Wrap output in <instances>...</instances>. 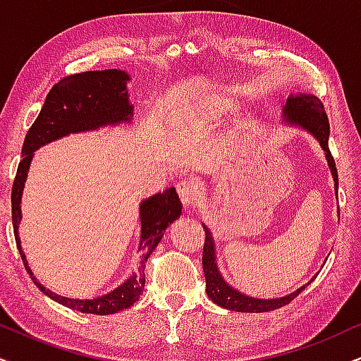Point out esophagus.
<instances>
[{
    "mask_svg": "<svg viewBox=\"0 0 361 361\" xmlns=\"http://www.w3.org/2000/svg\"><path fill=\"white\" fill-rule=\"evenodd\" d=\"M176 191L185 208L193 207L196 200V188L191 181H180V183L176 185Z\"/></svg>",
    "mask_w": 361,
    "mask_h": 361,
    "instance_id": "34e87169",
    "label": "esophagus"
}]
</instances>
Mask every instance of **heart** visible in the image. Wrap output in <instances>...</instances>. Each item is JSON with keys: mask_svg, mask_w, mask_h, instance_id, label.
Wrapping results in <instances>:
<instances>
[{"mask_svg": "<svg viewBox=\"0 0 361 361\" xmlns=\"http://www.w3.org/2000/svg\"><path fill=\"white\" fill-rule=\"evenodd\" d=\"M202 111V115L209 121H216L226 115L231 109V104L226 98L216 93H204L200 97V102L195 104Z\"/></svg>", "mask_w": 361, "mask_h": 361, "instance_id": "obj_1", "label": "heart"}]
</instances>
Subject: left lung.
<instances>
[{
	"instance_id": "obj_1",
	"label": "left lung",
	"mask_w": 361,
	"mask_h": 361,
	"mask_svg": "<svg viewBox=\"0 0 361 361\" xmlns=\"http://www.w3.org/2000/svg\"><path fill=\"white\" fill-rule=\"evenodd\" d=\"M281 123H286L290 126L302 128L313 136L314 140L320 143L323 152H325V158L330 168L333 181H335V191L338 195V173H336L335 159H333L330 148H328V138H330V123H328V116L323 109V103L317 97L310 93H296L290 94L286 99L285 106L281 109ZM340 214V212H338ZM203 225V223H202ZM204 230V246H203V271L204 280H207V295L213 303L218 307L231 310V312H241V313H263L271 312V310L281 308L288 305L291 300H295L298 293H302L305 286L313 281V278L307 285L300 286L298 290L291 291V293L280 296V298H255V296L241 293L231 286L230 283L225 280L221 275L220 268H218L216 262V246H214V238L212 230L207 225H203Z\"/></svg>"
}]
</instances>
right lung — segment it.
Instances as JSON below:
<instances>
[{
  "instance_id": "add662e5",
  "label": "right lung",
  "mask_w": 361,
  "mask_h": 361,
  "mask_svg": "<svg viewBox=\"0 0 361 361\" xmlns=\"http://www.w3.org/2000/svg\"><path fill=\"white\" fill-rule=\"evenodd\" d=\"M130 80L131 76L126 71L113 68V70L78 73V75L66 76L58 81L49 90L38 118L26 133L21 148L23 159L18 165L11 190L13 230H15L16 246L20 250L26 271L30 273L31 280L44 295L59 305H65V307L81 313H118L131 307L140 298L145 290V262L161 241L166 228L180 218L181 208H183L175 186L141 200L138 252H143V255H141L138 271L131 273L116 288L91 300L68 298V296L56 295L36 280L21 248L20 233H18L21 223L23 190H25L30 165L33 161L36 149L70 135L97 131L99 128L116 126L121 123L125 125L133 123L135 106L130 103V93H128V81Z\"/></svg>"
}]
</instances>
